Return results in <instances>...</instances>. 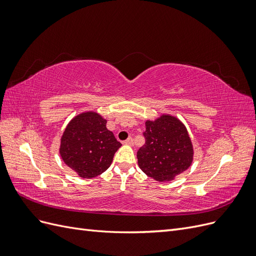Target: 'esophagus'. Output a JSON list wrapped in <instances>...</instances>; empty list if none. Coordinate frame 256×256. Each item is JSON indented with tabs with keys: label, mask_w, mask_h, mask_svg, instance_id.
Masks as SVG:
<instances>
[{
	"label": "esophagus",
	"mask_w": 256,
	"mask_h": 256,
	"mask_svg": "<svg viewBox=\"0 0 256 256\" xmlns=\"http://www.w3.org/2000/svg\"><path fill=\"white\" fill-rule=\"evenodd\" d=\"M122 144H125V145H134V140L131 138H127L126 141H124Z\"/></svg>",
	"instance_id": "obj_1"
}]
</instances>
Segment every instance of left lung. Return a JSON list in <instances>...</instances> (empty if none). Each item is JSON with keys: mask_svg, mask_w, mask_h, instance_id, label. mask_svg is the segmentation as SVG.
<instances>
[{"mask_svg": "<svg viewBox=\"0 0 256 256\" xmlns=\"http://www.w3.org/2000/svg\"><path fill=\"white\" fill-rule=\"evenodd\" d=\"M145 144L138 150V164L154 180H175L192 164L194 150L184 122L171 114L145 122Z\"/></svg>", "mask_w": 256, "mask_h": 256, "instance_id": "obj_1", "label": "left lung"}]
</instances>
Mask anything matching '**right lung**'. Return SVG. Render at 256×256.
I'll return each instance as SVG.
<instances>
[{
  "label": "right lung",
  "mask_w": 256,
  "mask_h": 256,
  "mask_svg": "<svg viewBox=\"0 0 256 256\" xmlns=\"http://www.w3.org/2000/svg\"><path fill=\"white\" fill-rule=\"evenodd\" d=\"M106 125V120L98 112H81L67 124L60 136V156L81 178L106 171L122 146Z\"/></svg>",
  "instance_id": "right-lung-1"
}]
</instances>
